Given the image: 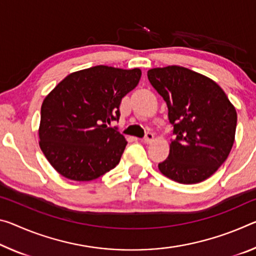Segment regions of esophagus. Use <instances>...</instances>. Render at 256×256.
I'll use <instances>...</instances> for the list:
<instances>
[{"label": "esophagus", "instance_id": "34e87169", "mask_svg": "<svg viewBox=\"0 0 256 256\" xmlns=\"http://www.w3.org/2000/svg\"><path fill=\"white\" fill-rule=\"evenodd\" d=\"M152 141H154V134L152 132H148L144 136V142L146 144H152Z\"/></svg>", "mask_w": 256, "mask_h": 256}]
</instances>
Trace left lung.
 Returning <instances> with one entry per match:
<instances>
[{
    "label": "left lung",
    "mask_w": 256,
    "mask_h": 256,
    "mask_svg": "<svg viewBox=\"0 0 256 256\" xmlns=\"http://www.w3.org/2000/svg\"><path fill=\"white\" fill-rule=\"evenodd\" d=\"M148 80L168 104L176 140L160 173L184 184L208 179L228 158L234 142L237 112L210 77L181 66L149 70Z\"/></svg>",
    "instance_id": "8db88e82"
}]
</instances>
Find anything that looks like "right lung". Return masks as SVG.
<instances>
[{
  "label": "right lung",
  "instance_id": "right-lung-1",
  "mask_svg": "<svg viewBox=\"0 0 256 256\" xmlns=\"http://www.w3.org/2000/svg\"><path fill=\"white\" fill-rule=\"evenodd\" d=\"M141 74L100 64L72 72L44 98L38 144L60 176L91 181L120 163L128 141L108 125L120 118L122 98Z\"/></svg>",
  "mask_w": 256,
  "mask_h": 256
}]
</instances>
